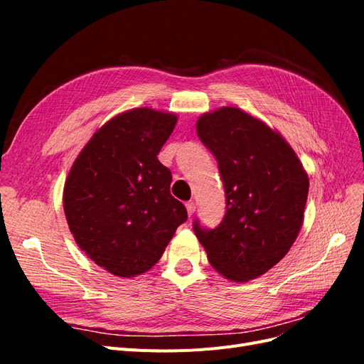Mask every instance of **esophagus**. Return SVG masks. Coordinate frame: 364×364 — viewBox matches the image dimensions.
<instances>
[{
	"mask_svg": "<svg viewBox=\"0 0 364 364\" xmlns=\"http://www.w3.org/2000/svg\"><path fill=\"white\" fill-rule=\"evenodd\" d=\"M185 206H186V213H188V215L191 217L194 214V211H196V203L194 202H188Z\"/></svg>",
	"mask_w": 364,
	"mask_h": 364,
	"instance_id": "1",
	"label": "esophagus"
}]
</instances>
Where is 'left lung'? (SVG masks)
Listing matches in <instances>:
<instances>
[{
  "label": "left lung",
  "mask_w": 364,
  "mask_h": 364,
  "mask_svg": "<svg viewBox=\"0 0 364 364\" xmlns=\"http://www.w3.org/2000/svg\"><path fill=\"white\" fill-rule=\"evenodd\" d=\"M197 135L213 151L226 193L215 229L194 222L211 266L234 282L255 279L278 264L299 234L308 174L278 130L225 106L197 119Z\"/></svg>",
  "instance_id": "1"
}]
</instances>
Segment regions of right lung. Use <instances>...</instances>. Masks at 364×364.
<instances>
[{
	"mask_svg": "<svg viewBox=\"0 0 364 364\" xmlns=\"http://www.w3.org/2000/svg\"><path fill=\"white\" fill-rule=\"evenodd\" d=\"M176 123V114L150 107L118 114L87 141L65 181L63 211L77 246L115 277L150 270L188 217L158 159Z\"/></svg>",
	"mask_w": 364,
	"mask_h": 364,
	"instance_id": "add662e5",
	"label": "right lung"
}]
</instances>
